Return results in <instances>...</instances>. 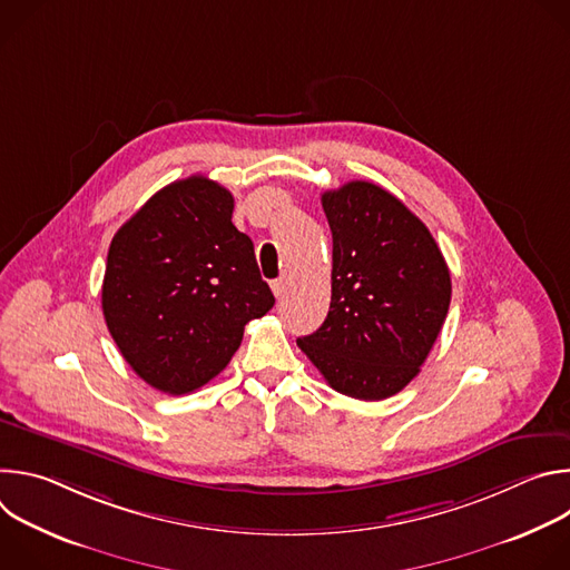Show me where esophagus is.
Here are the masks:
<instances>
[{"label":"esophagus","mask_w":570,"mask_h":570,"mask_svg":"<svg viewBox=\"0 0 570 570\" xmlns=\"http://www.w3.org/2000/svg\"><path fill=\"white\" fill-rule=\"evenodd\" d=\"M271 288H273L275 297H282V295L286 293V288H288V277H279V279H275V282L271 284Z\"/></svg>","instance_id":"obj_1"}]
</instances>
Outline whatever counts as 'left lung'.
<instances>
[{
	"label": "left lung",
	"mask_w": 570,
	"mask_h": 570,
	"mask_svg": "<svg viewBox=\"0 0 570 570\" xmlns=\"http://www.w3.org/2000/svg\"><path fill=\"white\" fill-rule=\"evenodd\" d=\"M334 238L332 304L299 350L347 396L381 401L409 385L451 304V275L429 227L390 191L354 180L322 194Z\"/></svg>",
	"instance_id": "left-lung-1"
}]
</instances>
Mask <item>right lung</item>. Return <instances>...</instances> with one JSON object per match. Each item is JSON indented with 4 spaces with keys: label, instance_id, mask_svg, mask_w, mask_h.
I'll return each instance as SVG.
<instances>
[{
    "label": "right lung",
    "instance_id": "right-lung-1",
    "mask_svg": "<svg viewBox=\"0 0 570 570\" xmlns=\"http://www.w3.org/2000/svg\"><path fill=\"white\" fill-rule=\"evenodd\" d=\"M234 198L191 176L159 189L115 234L101 288L121 356L150 387L187 394L220 374L275 297Z\"/></svg>",
    "mask_w": 570,
    "mask_h": 570
}]
</instances>
